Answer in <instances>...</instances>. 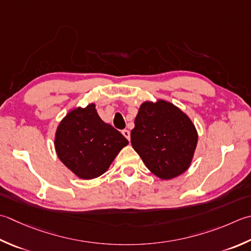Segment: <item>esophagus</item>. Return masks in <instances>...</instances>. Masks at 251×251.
I'll return each instance as SVG.
<instances>
[{"label":"esophagus","instance_id":"34e87169","mask_svg":"<svg viewBox=\"0 0 251 251\" xmlns=\"http://www.w3.org/2000/svg\"><path fill=\"white\" fill-rule=\"evenodd\" d=\"M122 134L124 135L125 138H127V139H128V140L130 139V131H129L128 129H124V130L122 131Z\"/></svg>","mask_w":251,"mask_h":251}]
</instances>
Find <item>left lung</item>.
Wrapping results in <instances>:
<instances>
[{
	"label": "left lung",
	"instance_id": "obj_1",
	"mask_svg": "<svg viewBox=\"0 0 251 251\" xmlns=\"http://www.w3.org/2000/svg\"><path fill=\"white\" fill-rule=\"evenodd\" d=\"M132 148L152 174L168 180L189 169L198 132L189 116L169 101H145L130 132Z\"/></svg>",
	"mask_w": 251,
	"mask_h": 251
}]
</instances>
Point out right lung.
Returning a JSON list of instances; mask_svg holds the SVG:
<instances>
[{"label": "right lung", "mask_w": 251, "mask_h": 251, "mask_svg": "<svg viewBox=\"0 0 251 251\" xmlns=\"http://www.w3.org/2000/svg\"><path fill=\"white\" fill-rule=\"evenodd\" d=\"M127 145L128 140L119 130L100 119L95 103L68 111L54 137L58 159L81 179H93L105 173Z\"/></svg>", "instance_id": "obj_1"}]
</instances>
